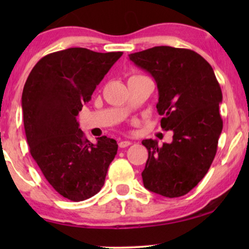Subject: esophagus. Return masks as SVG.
Listing matches in <instances>:
<instances>
[{
  "mask_svg": "<svg viewBox=\"0 0 249 249\" xmlns=\"http://www.w3.org/2000/svg\"><path fill=\"white\" fill-rule=\"evenodd\" d=\"M130 144H131V142H129V141H120V142H119V147L124 148V147H127V146H129Z\"/></svg>",
  "mask_w": 249,
  "mask_h": 249,
  "instance_id": "1",
  "label": "esophagus"
}]
</instances>
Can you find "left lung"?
I'll return each mask as SVG.
<instances>
[{
	"mask_svg": "<svg viewBox=\"0 0 249 249\" xmlns=\"http://www.w3.org/2000/svg\"><path fill=\"white\" fill-rule=\"evenodd\" d=\"M154 78L161 127L172 130V142L159 146L144 139L148 159L142 182L149 192L169 198L189 193L204 178L216 154L223 122L222 91L211 64L187 49L155 46L129 54Z\"/></svg>",
	"mask_w": 249,
	"mask_h": 249,
	"instance_id": "left-lung-1",
	"label": "left lung"
}]
</instances>
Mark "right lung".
<instances>
[{
	"label": "right lung",
	"instance_id": "add662e5",
	"mask_svg": "<svg viewBox=\"0 0 249 249\" xmlns=\"http://www.w3.org/2000/svg\"><path fill=\"white\" fill-rule=\"evenodd\" d=\"M122 52L98 53L71 47L42 57L22 90L27 142L47 181L73 202L90 198L104 185L117 155L114 139L93 144L79 129L77 115Z\"/></svg>",
	"mask_w": 249,
	"mask_h": 249
}]
</instances>
